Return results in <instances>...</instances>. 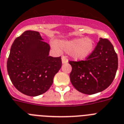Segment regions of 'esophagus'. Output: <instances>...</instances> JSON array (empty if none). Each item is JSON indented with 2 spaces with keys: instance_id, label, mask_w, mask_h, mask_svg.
<instances>
[{
  "instance_id": "esophagus-1",
  "label": "esophagus",
  "mask_w": 124,
  "mask_h": 124,
  "mask_svg": "<svg viewBox=\"0 0 124 124\" xmlns=\"http://www.w3.org/2000/svg\"><path fill=\"white\" fill-rule=\"evenodd\" d=\"M62 64H66L68 62V59L65 56H62Z\"/></svg>"
}]
</instances>
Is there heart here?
<instances>
[{
    "label": "heart",
    "instance_id": "heart-1",
    "mask_svg": "<svg viewBox=\"0 0 124 124\" xmlns=\"http://www.w3.org/2000/svg\"><path fill=\"white\" fill-rule=\"evenodd\" d=\"M60 45L66 52H71V56L76 60H83L91 54L94 47V42L91 39L77 38L62 41Z\"/></svg>",
    "mask_w": 124,
    "mask_h": 124
}]
</instances>
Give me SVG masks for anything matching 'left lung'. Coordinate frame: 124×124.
Here are the masks:
<instances>
[{"instance_id":"1","label":"left lung","mask_w":124,"mask_h":124,"mask_svg":"<svg viewBox=\"0 0 124 124\" xmlns=\"http://www.w3.org/2000/svg\"><path fill=\"white\" fill-rule=\"evenodd\" d=\"M70 80L79 92L93 94L107 89L113 82L118 69V57L108 39L100 38L85 60L69 61Z\"/></svg>"}]
</instances>
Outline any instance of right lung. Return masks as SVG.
Returning <instances> with one entry per match:
<instances>
[{
	"instance_id": "1",
	"label": "right lung",
	"mask_w": 124,
	"mask_h": 124,
	"mask_svg": "<svg viewBox=\"0 0 124 124\" xmlns=\"http://www.w3.org/2000/svg\"><path fill=\"white\" fill-rule=\"evenodd\" d=\"M50 47L39 32L26 31L15 39L7 59L10 79L21 93L36 96L48 91L62 66L61 57L49 56Z\"/></svg>"
}]
</instances>
